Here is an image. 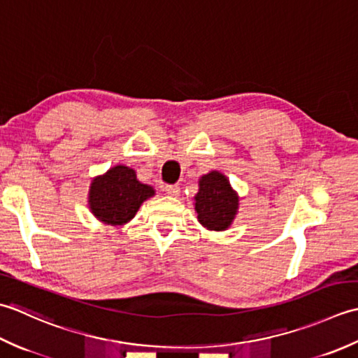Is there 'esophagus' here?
Segmentation results:
<instances>
[{
	"mask_svg": "<svg viewBox=\"0 0 358 358\" xmlns=\"http://www.w3.org/2000/svg\"><path fill=\"white\" fill-rule=\"evenodd\" d=\"M164 189L169 196H179V193H180L179 185H165Z\"/></svg>",
	"mask_w": 358,
	"mask_h": 358,
	"instance_id": "obj_1",
	"label": "esophagus"
}]
</instances>
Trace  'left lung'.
<instances>
[{"label": "left lung", "mask_w": 358, "mask_h": 358, "mask_svg": "<svg viewBox=\"0 0 358 358\" xmlns=\"http://www.w3.org/2000/svg\"><path fill=\"white\" fill-rule=\"evenodd\" d=\"M239 208V198L229 179L220 171H210L199 179V192L194 196L198 221L207 230H227Z\"/></svg>", "instance_id": "obj_1"}]
</instances>
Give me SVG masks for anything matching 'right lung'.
<instances>
[{"instance_id":"obj_1","label":"right lung","mask_w":358,"mask_h":358,"mask_svg":"<svg viewBox=\"0 0 358 358\" xmlns=\"http://www.w3.org/2000/svg\"><path fill=\"white\" fill-rule=\"evenodd\" d=\"M151 196H155V188L137 180L133 169L115 165L92 179L87 203L99 221L108 225H123L133 220L137 210Z\"/></svg>"}]
</instances>
